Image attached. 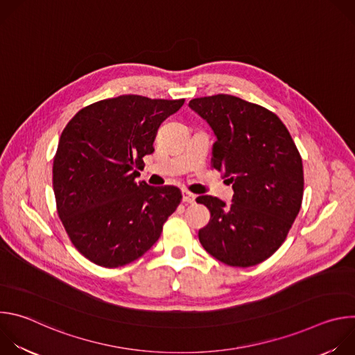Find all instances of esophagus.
<instances>
[{"label": "esophagus", "mask_w": 355, "mask_h": 355, "mask_svg": "<svg viewBox=\"0 0 355 355\" xmlns=\"http://www.w3.org/2000/svg\"><path fill=\"white\" fill-rule=\"evenodd\" d=\"M195 195L193 193H191V192H188V191H182V200L185 202V204H193L195 202Z\"/></svg>", "instance_id": "esophagus-1"}]
</instances>
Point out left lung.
Instances as JSON below:
<instances>
[{
  "instance_id": "1",
  "label": "left lung",
  "mask_w": 355,
  "mask_h": 355,
  "mask_svg": "<svg viewBox=\"0 0 355 355\" xmlns=\"http://www.w3.org/2000/svg\"><path fill=\"white\" fill-rule=\"evenodd\" d=\"M212 128V167L234 191L232 204L202 195L211 212L198 233L212 257L230 267L263 263L285 241L303 196V166L282 121L257 104L218 94L189 101Z\"/></svg>"
}]
</instances>
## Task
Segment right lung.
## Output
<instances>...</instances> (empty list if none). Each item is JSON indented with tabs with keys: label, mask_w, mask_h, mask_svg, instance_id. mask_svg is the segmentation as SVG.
<instances>
[{
	"label": "right lung",
	"mask_w": 355,
	"mask_h": 355,
	"mask_svg": "<svg viewBox=\"0 0 355 355\" xmlns=\"http://www.w3.org/2000/svg\"><path fill=\"white\" fill-rule=\"evenodd\" d=\"M184 103L121 95L83 108L64 128L53 160L58 214L94 264L116 268L141 257L180 205L177 187L135 180L159 126Z\"/></svg>",
	"instance_id": "add662e5"
}]
</instances>
